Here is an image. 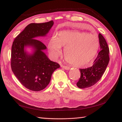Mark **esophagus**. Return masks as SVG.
I'll list each match as a JSON object with an SVG mask.
<instances>
[{
  "instance_id": "34e87169",
  "label": "esophagus",
  "mask_w": 122,
  "mask_h": 122,
  "mask_svg": "<svg viewBox=\"0 0 122 122\" xmlns=\"http://www.w3.org/2000/svg\"><path fill=\"white\" fill-rule=\"evenodd\" d=\"M61 66V68H62L63 69L66 70H70V67H69L68 66H65L62 65Z\"/></svg>"
}]
</instances>
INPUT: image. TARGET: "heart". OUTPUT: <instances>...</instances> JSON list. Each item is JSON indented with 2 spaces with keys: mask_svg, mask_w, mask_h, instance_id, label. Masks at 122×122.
<instances>
[{
  "mask_svg": "<svg viewBox=\"0 0 122 122\" xmlns=\"http://www.w3.org/2000/svg\"><path fill=\"white\" fill-rule=\"evenodd\" d=\"M97 36L84 32L61 31L53 36L48 43L49 53L56 59L64 46V57L71 65L78 68L86 67L94 59L99 48Z\"/></svg>",
  "mask_w": 122,
  "mask_h": 122,
  "instance_id": "b5f03b06",
  "label": "heart"
}]
</instances>
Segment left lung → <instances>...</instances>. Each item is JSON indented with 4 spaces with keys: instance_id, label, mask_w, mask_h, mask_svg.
<instances>
[{
    "instance_id": "1",
    "label": "left lung",
    "mask_w": 122,
    "mask_h": 122,
    "mask_svg": "<svg viewBox=\"0 0 122 122\" xmlns=\"http://www.w3.org/2000/svg\"><path fill=\"white\" fill-rule=\"evenodd\" d=\"M98 39L101 50L93 65L86 69H80L81 77L76 83L80 89H85L97 83L104 74L109 62V48L107 41L101 33L98 34Z\"/></svg>"
}]
</instances>
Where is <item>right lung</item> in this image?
I'll return each instance as SVG.
<instances>
[{
  "label": "right lung",
  "mask_w": 122,
  "mask_h": 122,
  "mask_svg": "<svg viewBox=\"0 0 122 122\" xmlns=\"http://www.w3.org/2000/svg\"><path fill=\"white\" fill-rule=\"evenodd\" d=\"M52 20L28 25L15 39L11 48L13 73L27 89L40 91L47 86L52 74L60 65L51 61L44 52L46 46L37 37H46L53 26ZM31 49V52L26 50Z\"/></svg>",
  "instance_id": "right-lung-1"
}]
</instances>
